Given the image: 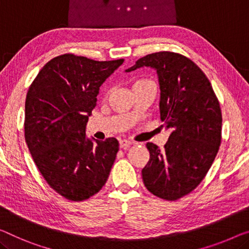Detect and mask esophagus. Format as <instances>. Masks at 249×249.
Instances as JSON below:
<instances>
[{
  "label": "esophagus",
  "mask_w": 249,
  "mask_h": 249,
  "mask_svg": "<svg viewBox=\"0 0 249 249\" xmlns=\"http://www.w3.org/2000/svg\"><path fill=\"white\" fill-rule=\"evenodd\" d=\"M132 145V142L128 140H121L120 141V147L122 148H128Z\"/></svg>",
  "instance_id": "34e87169"
}]
</instances>
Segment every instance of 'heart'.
<instances>
[{"mask_svg":"<svg viewBox=\"0 0 249 249\" xmlns=\"http://www.w3.org/2000/svg\"><path fill=\"white\" fill-rule=\"evenodd\" d=\"M147 83H151V81L146 80V79H139L135 81L134 85H142V84H147ZM134 85H133V86H134Z\"/></svg>","mask_w":249,"mask_h":249,"instance_id":"1","label":"heart"}]
</instances>
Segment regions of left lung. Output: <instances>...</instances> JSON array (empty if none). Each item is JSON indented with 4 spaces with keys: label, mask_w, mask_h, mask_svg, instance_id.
<instances>
[{
    "label": "left lung",
    "mask_w": 249,
    "mask_h": 249,
    "mask_svg": "<svg viewBox=\"0 0 249 249\" xmlns=\"http://www.w3.org/2000/svg\"><path fill=\"white\" fill-rule=\"evenodd\" d=\"M143 67L157 70L160 116L171 131L164 150L146 144L143 182L151 194L172 201L190 194L209 171L221 142L220 105L202 70L182 54H147L125 71Z\"/></svg>",
    "instance_id": "8db88e82"
}]
</instances>
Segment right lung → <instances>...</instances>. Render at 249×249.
Wrapping results in <instances>:
<instances>
[{"instance_id":"1","label":"right lung","mask_w":249,"mask_h":249,"mask_svg":"<svg viewBox=\"0 0 249 249\" xmlns=\"http://www.w3.org/2000/svg\"><path fill=\"white\" fill-rule=\"evenodd\" d=\"M124 62L95 61L71 53L51 59L25 99L24 137L47 183L71 201L101 190L118 152V141L88 139L86 125L99 87Z\"/></svg>"}]
</instances>
